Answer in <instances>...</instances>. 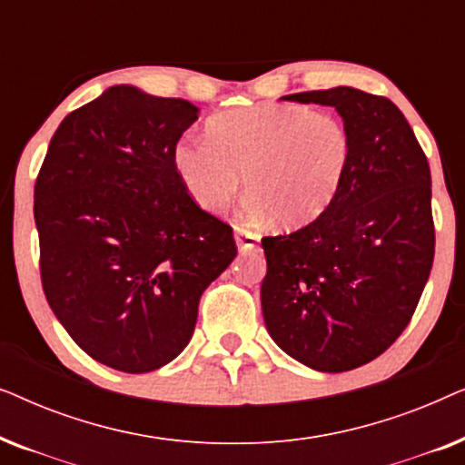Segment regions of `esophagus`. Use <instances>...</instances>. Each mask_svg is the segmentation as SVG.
<instances>
[{
    "instance_id": "34e87169",
    "label": "esophagus",
    "mask_w": 465,
    "mask_h": 465,
    "mask_svg": "<svg viewBox=\"0 0 465 465\" xmlns=\"http://www.w3.org/2000/svg\"><path fill=\"white\" fill-rule=\"evenodd\" d=\"M234 241H237L241 252L256 250L260 243V234L250 231V228H245V226H237L234 228Z\"/></svg>"
}]
</instances>
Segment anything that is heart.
<instances>
[{"mask_svg": "<svg viewBox=\"0 0 465 465\" xmlns=\"http://www.w3.org/2000/svg\"><path fill=\"white\" fill-rule=\"evenodd\" d=\"M351 156L341 118L309 105L258 104L215 116L207 137L180 139L173 167L205 212H222L245 173L252 213H277L283 226H304L339 196Z\"/></svg>", "mask_w": 465, "mask_h": 465, "instance_id": "b5f03b06", "label": "heart"}]
</instances>
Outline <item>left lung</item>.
Here are the masks:
<instances>
[{
    "mask_svg": "<svg viewBox=\"0 0 465 465\" xmlns=\"http://www.w3.org/2000/svg\"><path fill=\"white\" fill-rule=\"evenodd\" d=\"M332 105L353 143L339 196L301 231L264 237L260 288L271 339L320 372L379 358L404 332L434 262L430 164L387 97L351 86L296 93Z\"/></svg>",
    "mask_w": 465,
    "mask_h": 465,
    "instance_id": "obj_1",
    "label": "left lung"
}]
</instances>
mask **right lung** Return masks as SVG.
Wrapping results in <instances>:
<instances>
[{
  "label": "right lung",
  "mask_w": 465,
  "mask_h": 465,
  "mask_svg": "<svg viewBox=\"0 0 465 465\" xmlns=\"http://www.w3.org/2000/svg\"><path fill=\"white\" fill-rule=\"evenodd\" d=\"M196 118L186 99L112 86L67 114L35 180L44 294L75 345L114 371L175 360L201 294L237 256L232 228L175 173Z\"/></svg>",
  "instance_id": "1"
}]
</instances>
